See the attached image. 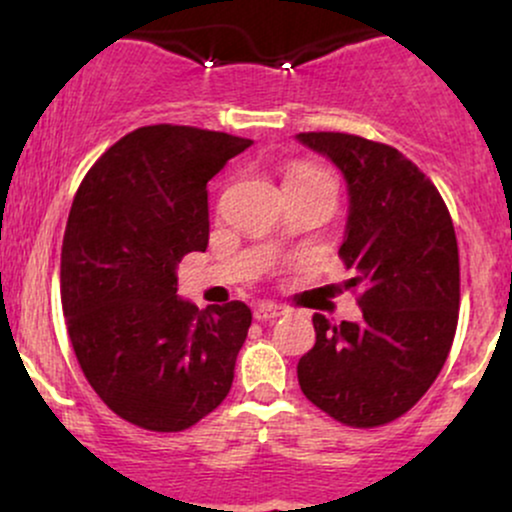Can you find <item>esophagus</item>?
<instances>
[{"instance_id":"34e87169","label":"esophagus","mask_w":512,"mask_h":512,"mask_svg":"<svg viewBox=\"0 0 512 512\" xmlns=\"http://www.w3.org/2000/svg\"><path fill=\"white\" fill-rule=\"evenodd\" d=\"M286 315V308H281V305L276 303H262L255 308V320L260 322H267V320H276V317Z\"/></svg>"}]
</instances>
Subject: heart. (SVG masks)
Here are the masks:
<instances>
[{
	"label": "heart",
	"instance_id": "b5f03b06",
	"mask_svg": "<svg viewBox=\"0 0 512 512\" xmlns=\"http://www.w3.org/2000/svg\"><path fill=\"white\" fill-rule=\"evenodd\" d=\"M313 173H320V170H317V168H310V166H298V168H293V170H291L289 178H286V182H289V180H296V178H305V175H313Z\"/></svg>",
	"mask_w": 512,
	"mask_h": 512
}]
</instances>
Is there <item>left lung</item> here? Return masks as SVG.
<instances>
[{
  "label": "left lung",
  "mask_w": 512,
  "mask_h": 512,
  "mask_svg": "<svg viewBox=\"0 0 512 512\" xmlns=\"http://www.w3.org/2000/svg\"><path fill=\"white\" fill-rule=\"evenodd\" d=\"M344 173L349 221L339 248L361 322L313 315L298 361L303 395L339 424L399 419L438 378L460 317V252L443 197L395 146L344 132H301Z\"/></svg>",
  "instance_id": "obj_1"
}]
</instances>
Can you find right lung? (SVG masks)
<instances>
[{"mask_svg": "<svg viewBox=\"0 0 512 512\" xmlns=\"http://www.w3.org/2000/svg\"><path fill=\"white\" fill-rule=\"evenodd\" d=\"M252 139L149 125L125 134L76 190L62 240V308L76 361L105 407L132 426L178 433L226 399L252 313L199 310L178 264L207 250V182Z\"/></svg>", "mask_w": 512, "mask_h": 512, "instance_id": "right-lung-1", "label": "right lung"}]
</instances>
